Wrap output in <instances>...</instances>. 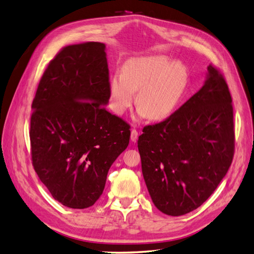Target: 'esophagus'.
Instances as JSON below:
<instances>
[{
    "instance_id": "obj_1",
    "label": "esophagus",
    "mask_w": 254,
    "mask_h": 254,
    "mask_svg": "<svg viewBox=\"0 0 254 254\" xmlns=\"http://www.w3.org/2000/svg\"><path fill=\"white\" fill-rule=\"evenodd\" d=\"M137 138H138V132L135 128H133L131 131V140L133 143H135V141L137 140Z\"/></svg>"
}]
</instances>
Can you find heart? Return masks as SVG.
Instances as JSON below:
<instances>
[{"label":"heart","mask_w":254,"mask_h":254,"mask_svg":"<svg viewBox=\"0 0 254 254\" xmlns=\"http://www.w3.org/2000/svg\"><path fill=\"white\" fill-rule=\"evenodd\" d=\"M188 74L184 64L166 56H143L128 60L121 72L110 79V106L117 115L131 107L135 93L138 117L161 121L173 113L184 94Z\"/></svg>","instance_id":"1"}]
</instances>
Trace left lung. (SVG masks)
<instances>
[{"label":"left lung","instance_id":"8db88e82","mask_svg":"<svg viewBox=\"0 0 254 254\" xmlns=\"http://www.w3.org/2000/svg\"><path fill=\"white\" fill-rule=\"evenodd\" d=\"M200 90L168 119L138 137L141 172L152 202L180 216L200 207L226 175L234 157L232 96L209 64Z\"/></svg>","mask_w":254,"mask_h":254}]
</instances>
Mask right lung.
Here are the masks:
<instances>
[{"mask_svg":"<svg viewBox=\"0 0 254 254\" xmlns=\"http://www.w3.org/2000/svg\"><path fill=\"white\" fill-rule=\"evenodd\" d=\"M106 45L87 42L58 53L32 103V164L64 207L85 209L103 193L108 171L129 141V126L111 115Z\"/></svg>","mask_w":254,"mask_h":254,"instance_id":"1","label":"right lung"}]
</instances>
